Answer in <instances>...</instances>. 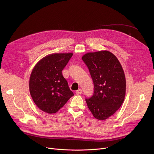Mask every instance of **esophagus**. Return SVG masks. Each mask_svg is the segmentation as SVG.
<instances>
[{
    "mask_svg": "<svg viewBox=\"0 0 154 154\" xmlns=\"http://www.w3.org/2000/svg\"><path fill=\"white\" fill-rule=\"evenodd\" d=\"M82 93V89H79V90H78L76 91V94H77V95L81 94Z\"/></svg>",
    "mask_w": 154,
    "mask_h": 154,
    "instance_id": "esophagus-1",
    "label": "esophagus"
}]
</instances>
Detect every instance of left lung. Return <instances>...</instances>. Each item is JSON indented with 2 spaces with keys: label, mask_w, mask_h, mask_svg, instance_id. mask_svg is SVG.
Returning <instances> with one entry per match:
<instances>
[{
  "label": "left lung",
  "mask_w": 154,
  "mask_h": 154,
  "mask_svg": "<svg viewBox=\"0 0 154 154\" xmlns=\"http://www.w3.org/2000/svg\"><path fill=\"white\" fill-rule=\"evenodd\" d=\"M89 69L94 91L86 102L95 118L105 120L120 108L125 96V74L116 57L102 51L89 52L82 57Z\"/></svg>",
  "instance_id": "left-lung-1"
}]
</instances>
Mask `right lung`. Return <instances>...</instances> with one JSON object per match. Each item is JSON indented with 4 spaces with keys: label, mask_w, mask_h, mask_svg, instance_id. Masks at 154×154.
Wrapping results in <instances>:
<instances>
[{
    "label": "right lung",
    "mask_w": 154,
    "mask_h": 154,
    "mask_svg": "<svg viewBox=\"0 0 154 154\" xmlns=\"http://www.w3.org/2000/svg\"><path fill=\"white\" fill-rule=\"evenodd\" d=\"M72 53L53 54L42 58L32 70L29 80L30 95L42 111L55 113L74 96L62 71Z\"/></svg>",
    "instance_id": "add662e5"
}]
</instances>
